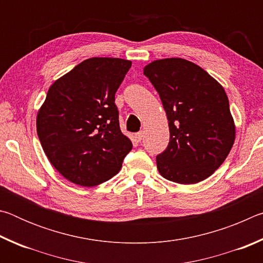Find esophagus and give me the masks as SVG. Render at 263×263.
<instances>
[{
	"mask_svg": "<svg viewBox=\"0 0 263 263\" xmlns=\"http://www.w3.org/2000/svg\"><path fill=\"white\" fill-rule=\"evenodd\" d=\"M142 138H144V132L140 131V132L136 133V139H137L138 141H141V140H142Z\"/></svg>",
	"mask_w": 263,
	"mask_h": 263,
	"instance_id": "obj_1",
	"label": "esophagus"
}]
</instances>
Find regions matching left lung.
<instances>
[{"label": "left lung", "instance_id": "8db88e82", "mask_svg": "<svg viewBox=\"0 0 263 263\" xmlns=\"http://www.w3.org/2000/svg\"><path fill=\"white\" fill-rule=\"evenodd\" d=\"M144 75L159 92L171 133L167 148L157 157L159 173L181 184L208 179L228 158L235 139L224 88L181 58L152 61Z\"/></svg>", "mask_w": 263, "mask_h": 263}]
</instances>
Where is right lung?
<instances>
[{
    "instance_id": "right-lung-1",
    "label": "right lung",
    "mask_w": 263,
    "mask_h": 263,
    "mask_svg": "<svg viewBox=\"0 0 263 263\" xmlns=\"http://www.w3.org/2000/svg\"><path fill=\"white\" fill-rule=\"evenodd\" d=\"M131 65L119 58H90L48 89L37 133L52 166L75 184L95 186L110 180L132 149L115 104Z\"/></svg>"
}]
</instances>
